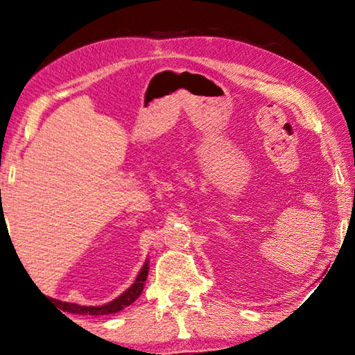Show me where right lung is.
<instances>
[{
    "label": "right lung",
    "instance_id": "add662e5",
    "mask_svg": "<svg viewBox=\"0 0 355 355\" xmlns=\"http://www.w3.org/2000/svg\"><path fill=\"white\" fill-rule=\"evenodd\" d=\"M147 274H148V261L144 264L141 272L137 274L136 282L131 285L127 291H123L117 299L111 300L105 305H98V307H84V305H78V304H70V302H61L64 305V311L67 310L69 313H76V315H111V313H117V311L123 310L125 307H128L135 302V300L141 296V293L144 290V285H146L147 280ZM55 300V299H51ZM59 302V300H56Z\"/></svg>",
    "mask_w": 355,
    "mask_h": 355
}]
</instances>
